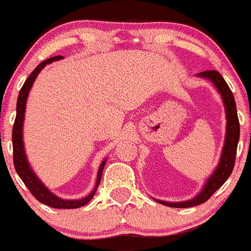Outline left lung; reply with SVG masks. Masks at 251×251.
<instances>
[{
	"label": "left lung",
	"mask_w": 251,
	"mask_h": 251,
	"mask_svg": "<svg viewBox=\"0 0 251 251\" xmlns=\"http://www.w3.org/2000/svg\"><path fill=\"white\" fill-rule=\"evenodd\" d=\"M200 76L202 78H207L215 84L217 90L221 93V96L223 99V102L226 106V115H227V134H226V141L225 146H223L222 156H221V161L218 163V167L211 176L210 179L205 184V188L202 192L198 195L194 199L189 200V201L183 202H166L157 200L162 205L171 207H193L197 205L202 204V202L207 201L213 193L217 189L222 187L223 183L228 179V177L232 173L233 168H234L235 163V155H237V148L238 141H239V120H238L237 115V107H235V100L233 96L232 91H230L229 86L226 83L223 76L218 73L217 71H204L199 73Z\"/></svg>",
	"instance_id": "8db88e82"
}]
</instances>
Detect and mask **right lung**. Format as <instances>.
I'll list each match as a JSON object with an SVG mask.
<instances>
[{
  "mask_svg": "<svg viewBox=\"0 0 251 251\" xmlns=\"http://www.w3.org/2000/svg\"><path fill=\"white\" fill-rule=\"evenodd\" d=\"M61 58H63V57L54 56L52 57V58H49L46 59V61L41 62V63L39 64L33 72H31V74L28 76V79H26L25 83H24L23 86H22L21 91H19L18 100H17V116H16V120H14L13 131H12L13 163L18 176L22 178L24 184L26 185L29 192L34 195V198H35L36 200H39V201L42 202V204L47 205V206L54 207V209H78V207L86 205L91 199H93L94 194L96 193L99 184H100L101 176H102V171H103V167H105L106 160L100 165V168H99V173H98V179H96V185L90 195H88V197L84 198V199H79V200H63V199H59V198H57L56 195L52 194V193L50 192L44 184H42L40 180H39V178L36 177L35 173L31 171L30 166H29L28 161H26L25 151H24V145H23V121H24V112H25L26 98H28L29 90H30L36 75L40 73L41 69L44 68L46 64L51 63V62L53 61H58V59Z\"/></svg>",
  "mask_w": 251,
  "mask_h": 251,
  "instance_id": "add662e5",
  "label": "right lung"
}]
</instances>
